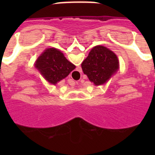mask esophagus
<instances>
[{
  "instance_id": "obj_1",
  "label": "esophagus",
  "mask_w": 155,
  "mask_h": 155,
  "mask_svg": "<svg viewBox=\"0 0 155 155\" xmlns=\"http://www.w3.org/2000/svg\"><path fill=\"white\" fill-rule=\"evenodd\" d=\"M78 73H79V72L76 71V72H74V74H72V76H73L74 78H77V77L78 76V74H79ZM73 77H71V78H72V79H73ZM73 80H74V79H73Z\"/></svg>"
}]
</instances>
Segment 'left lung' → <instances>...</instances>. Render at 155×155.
<instances>
[{
	"instance_id": "obj_1",
	"label": "left lung",
	"mask_w": 155,
	"mask_h": 155,
	"mask_svg": "<svg viewBox=\"0 0 155 155\" xmlns=\"http://www.w3.org/2000/svg\"><path fill=\"white\" fill-rule=\"evenodd\" d=\"M82 71L94 85L104 84L119 69V60L112 50L96 46L81 64Z\"/></svg>"
}]
</instances>
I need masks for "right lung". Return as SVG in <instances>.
<instances>
[{
	"label": "right lung",
	"mask_w": 155,
	"mask_h": 155,
	"mask_svg": "<svg viewBox=\"0 0 155 155\" xmlns=\"http://www.w3.org/2000/svg\"><path fill=\"white\" fill-rule=\"evenodd\" d=\"M35 65L43 78L54 85L76 68L66 59L64 53L55 48L46 49L38 57Z\"/></svg>",
	"instance_id": "add662e5"
}]
</instances>
